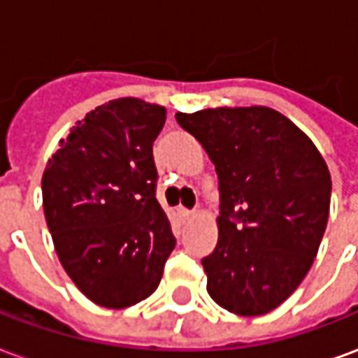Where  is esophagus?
<instances>
[{"instance_id":"34e87169","label":"esophagus","mask_w":358,"mask_h":358,"mask_svg":"<svg viewBox=\"0 0 358 358\" xmlns=\"http://www.w3.org/2000/svg\"><path fill=\"white\" fill-rule=\"evenodd\" d=\"M178 215H180V218H182V222H186V220H189V218L194 217V213H192V210H187V209H180Z\"/></svg>"}]
</instances>
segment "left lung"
<instances>
[{
  "label": "left lung",
  "instance_id": "8db88e82",
  "mask_svg": "<svg viewBox=\"0 0 358 358\" xmlns=\"http://www.w3.org/2000/svg\"><path fill=\"white\" fill-rule=\"evenodd\" d=\"M215 164L218 243L207 292L240 316L266 315L307 276L330 215V171L315 143L268 107L176 113Z\"/></svg>",
  "mask_w": 358,
  "mask_h": 358
}]
</instances>
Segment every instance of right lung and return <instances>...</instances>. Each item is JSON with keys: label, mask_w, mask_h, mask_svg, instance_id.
Masks as SVG:
<instances>
[{"label": "right lung", "mask_w": 358, "mask_h": 358, "mask_svg": "<svg viewBox=\"0 0 358 358\" xmlns=\"http://www.w3.org/2000/svg\"><path fill=\"white\" fill-rule=\"evenodd\" d=\"M166 110L122 97L71 128L43 171L59 261L90 301L124 308L155 292L176 245L157 201L153 141Z\"/></svg>", "instance_id": "obj_1"}]
</instances>
